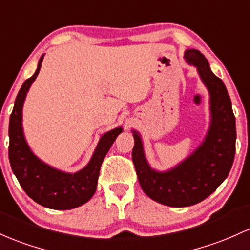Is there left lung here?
Instances as JSON below:
<instances>
[{"label": "left lung", "instance_id": "1", "mask_svg": "<svg viewBox=\"0 0 250 250\" xmlns=\"http://www.w3.org/2000/svg\"><path fill=\"white\" fill-rule=\"evenodd\" d=\"M184 57L197 67L210 94L211 122L204 141L185 160L165 172L148 165L141 136L135 130L131 153L145 193L153 201L174 208L194 205L216 191L231 169L236 141V122L226 85L213 75L209 62L198 49H188Z\"/></svg>", "mask_w": 250, "mask_h": 250}]
</instances>
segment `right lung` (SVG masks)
Wrapping results in <instances>:
<instances>
[{
    "label": "right lung",
    "mask_w": 250,
    "mask_h": 250,
    "mask_svg": "<svg viewBox=\"0 0 250 250\" xmlns=\"http://www.w3.org/2000/svg\"><path fill=\"white\" fill-rule=\"evenodd\" d=\"M42 59L43 56H41L35 73L24 81L16 96L9 119V161L21 188L33 201L48 209L70 210L85 204L94 196L101 165L111 145L122 133V128L103 134L91 160L76 173L59 171L33 154L23 135L22 108L27 92L39 73Z\"/></svg>",
    "instance_id": "obj_1"
}]
</instances>
